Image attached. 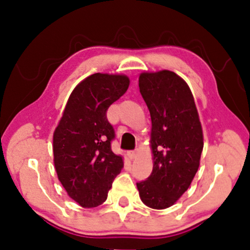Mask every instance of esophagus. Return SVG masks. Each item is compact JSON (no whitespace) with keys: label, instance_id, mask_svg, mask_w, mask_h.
Listing matches in <instances>:
<instances>
[{"label":"esophagus","instance_id":"34e87169","mask_svg":"<svg viewBox=\"0 0 250 250\" xmlns=\"http://www.w3.org/2000/svg\"><path fill=\"white\" fill-rule=\"evenodd\" d=\"M138 153H139V150L138 149H135V150H131V151H128V156H129V158L131 159H134L136 156H138Z\"/></svg>","mask_w":250,"mask_h":250}]
</instances>
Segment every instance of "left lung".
<instances>
[{"label":"left lung","instance_id":"left-lung-1","mask_svg":"<svg viewBox=\"0 0 250 250\" xmlns=\"http://www.w3.org/2000/svg\"><path fill=\"white\" fill-rule=\"evenodd\" d=\"M139 87L151 117L153 168L136 187L146 206L164 209L176 203L196 175L203 129L190 87L175 73H142Z\"/></svg>","mask_w":250,"mask_h":250}]
</instances>
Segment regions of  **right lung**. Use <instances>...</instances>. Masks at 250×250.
<instances>
[{"mask_svg":"<svg viewBox=\"0 0 250 250\" xmlns=\"http://www.w3.org/2000/svg\"><path fill=\"white\" fill-rule=\"evenodd\" d=\"M124 75L93 74L82 81L64 108L53 134L58 179L68 196L82 207H97L107 199L124 166L111 150L115 129L107 118L110 104L127 91Z\"/></svg>","mask_w":250,"mask_h":250,"instance_id":"1","label":"right lung"}]
</instances>
